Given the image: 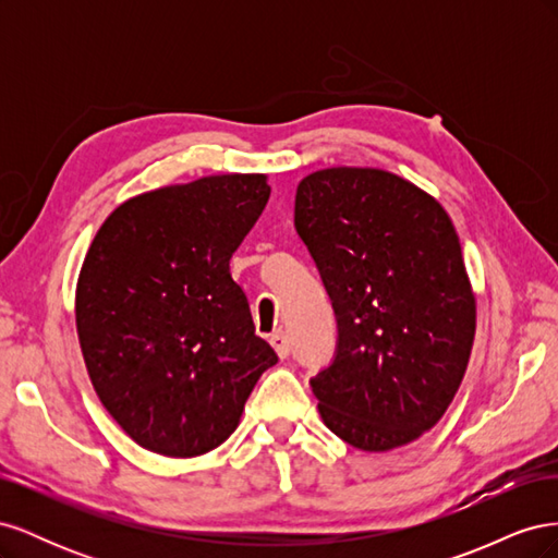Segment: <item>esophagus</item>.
Returning <instances> with one entry per match:
<instances>
[{"mask_svg":"<svg viewBox=\"0 0 558 558\" xmlns=\"http://www.w3.org/2000/svg\"><path fill=\"white\" fill-rule=\"evenodd\" d=\"M269 344L275 347V351H277V356H279V359H289V353H291V342H289V337H286V332H281V330L272 332V337H269Z\"/></svg>","mask_w":558,"mask_h":558,"instance_id":"34e87169","label":"esophagus"}]
</instances>
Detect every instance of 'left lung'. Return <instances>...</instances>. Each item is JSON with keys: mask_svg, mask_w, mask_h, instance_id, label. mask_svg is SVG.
Instances as JSON below:
<instances>
[{"mask_svg": "<svg viewBox=\"0 0 558 558\" xmlns=\"http://www.w3.org/2000/svg\"><path fill=\"white\" fill-rule=\"evenodd\" d=\"M295 230L337 316V353L310 384L324 424L391 451L440 421L468 369L477 298L449 214L379 167H326L295 191Z\"/></svg>", "mask_w": 558, "mask_h": 558, "instance_id": "1", "label": "left lung"}]
</instances>
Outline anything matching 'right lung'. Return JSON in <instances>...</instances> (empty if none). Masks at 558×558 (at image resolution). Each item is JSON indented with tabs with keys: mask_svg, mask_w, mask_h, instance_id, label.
I'll use <instances>...</instances> for the list:
<instances>
[{
	"mask_svg": "<svg viewBox=\"0 0 558 558\" xmlns=\"http://www.w3.org/2000/svg\"><path fill=\"white\" fill-rule=\"evenodd\" d=\"M269 191L267 174H214L134 195L83 258L74 312L88 377L148 451L193 459L223 445L277 363L230 275Z\"/></svg>",
	"mask_w": 558,
	"mask_h": 558,
	"instance_id": "1",
	"label": "right lung"
}]
</instances>
